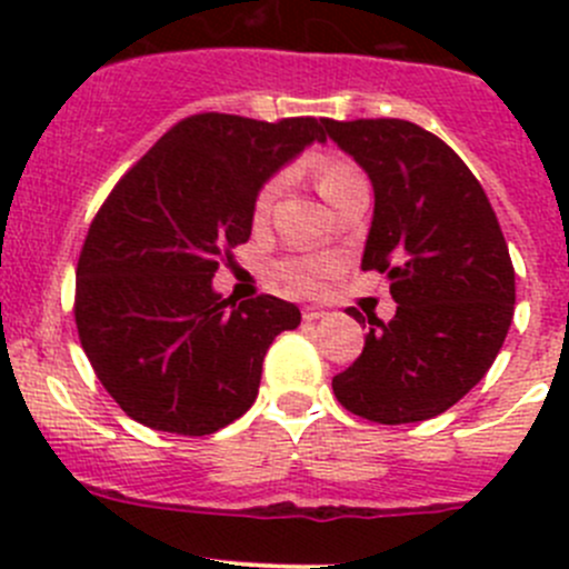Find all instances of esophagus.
<instances>
[{
	"label": "esophagus",
	"mask_w": 569,
	"mask_h": 569,
	"mask_svg": "<svg viewBox=\"0 0 569 569\" xmlns=\"http://www.w3.org/2000/svg\"><path fill=\"white\" fill-rule=\"evenodd\" d=\"M321 317H325V308H319V306H306V308H302V319H306V321H317Z\"/></svg>",
	"instance_id": "1"
}]
</instances>
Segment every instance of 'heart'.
I'll return each instance as SVG.
<instances>
[{
  "label": "heart",
  "mask_w": 569,
  "mask_h": 569,
  "mask_svg": "<svg viewBox=\"0 0 569 569\" xmlns=\"http://www.w3.org/2000/svg\"><path fill=\"white\" fill-rule=\"evenodd\" d=\"M311 173L317 178L319 192L325 194V200L330 203L341 189H347L349 183L363 181L360 170L355 168L349 159L338 157V153H319L311 162ZM280 187H283V176H272L269 181H263V187L258 189L256 200H252V220L263 222L267 220L269 209H272L274 198H278ZM280 272L289 280L291 286L302 291L317 289L327 274H332V263L325 258H289V261L280 263Z\"/></svg>",
  "instance_id": "b5f03b06"
}]
</instances>
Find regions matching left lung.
I'll use <instances>...</instances> for the list:
<instances>
[{
  "label": "left lung",
  "mask_w": 569,
  "mask_h": 569,
  "mask_svg": "<svg viewBox=\"0 0 569 569\" xmlns=\"http://www.w3.org/2000/svg\"><path fill=\"white\" fill-rule=\"evenodd\" d=\"M375 187L363 269L386 272L391 321L369 317L360 358L332 393L360 418L416 423L462 399L515 313V269L485 189L440 137L410 120H327ZM360 321V311L349 308Z\"/></svg>",
  "instance_id": "8db88e82"
}]
</instances>
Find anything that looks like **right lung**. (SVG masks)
I'll return each instance as SVG.
<instances>
[{
	"label": "right lung",
	"instance_id": "1",
	"mask_svg": "<svg viewBox=\"0 0 569 569\" xmlns=\"http://www.w3.org/2000/svg\"><path fill=\"white\" fill-rule=\"evenodd\" d=\"M327 118L203 112L176 123L109 192L77 267L79 341L107 393L159 432L211 435L250 410L295 302L222 300L211 278L252 231V200Z\"/></svg>",
	"mask_w": 569,
	"mask_h": 569
}]
</instances>
